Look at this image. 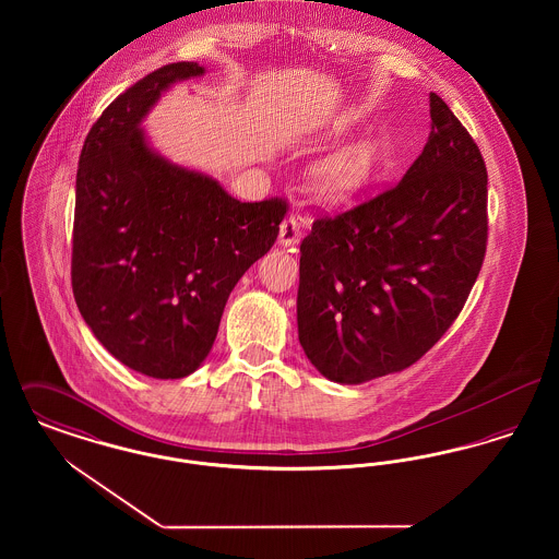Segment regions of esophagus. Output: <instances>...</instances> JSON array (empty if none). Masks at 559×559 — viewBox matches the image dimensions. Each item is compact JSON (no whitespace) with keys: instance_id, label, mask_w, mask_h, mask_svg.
<instances>
[{"instance_id":"1","label":"esophagus","mask_w":559,"mask_h":559,"mask_svg":"<svg viewBox=\"0 0 559 559\" xmlns=\"http://www.w3.org/2000/svg\"><path fill=\"white\" fill-rule=\"evenodd\" d=\"M299 239H301L299 222H297L295 217H287V219L281 224V228H278V245H281L283 249H287V247L297 245Z\"/></svg>"}]
</instances>
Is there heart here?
<instances>
[{
	"mask_svg": "<svg viewBox=\"0 0 559 559\" xmlns=\"http://www.w3.org/2000/svg\"><path fill=\"white\" fill-rule=\"evenodd\" d=\"M377 167V144L360 140L319 160L310 171V187L319 203L340 207L369 187Z\"/></svg>",
	"mask_w": 559,
	"mask_h": 559,
	"instance_id": "obj_1",
	"label": "heart"
}]
</instances>
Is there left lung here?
Listing matches in <instances>:
<instances>
[{
	"instance_id": "left-lung-1",
	"label": "left lung",
	"mask_w": 559,
	"mask_h": 559,
	"mask_svg": "<svg viewBox=\"0 0 559 559\" xmlns=\"http://www.w3.org/2000/svg\"><path fill=\"white\" fill-rule=\"evenodd\" d=\"M431 132L399 187L320 217L299 251L297 331L329 381L417 362L459 317L486 253L488 176L476 142L429 94Z\"/></svg>"
}]
</instances>
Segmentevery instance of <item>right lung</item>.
I'll use <instances>...</instances> for the list:
<instances>
[{"label":"right lung","instance_id":"right-lung-1","mask_svg":"<svg viewBox=\"0 0 559 559\" xmlns=\"http://www.w3.org/2000/svg\"><path fill=\"white\" fill-rule=\"evenodd\" d=\"M205 67L174 62L108 105L81 148L73 295L94 337L132 371L182 379L212 352L228 295L278 237L281 201L240 203L174 163L142 121Z\"/></svg>","mask_w":559,"mask_h":559}]
</instances>
